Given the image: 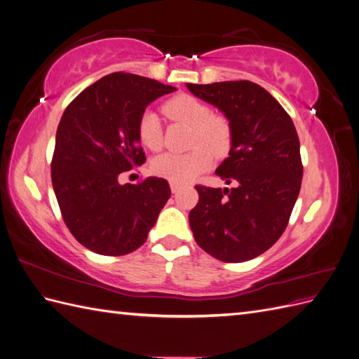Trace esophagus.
<instances>
[{"label": "esophagus", "mask_w": 359, "mask_h": 359, "mask_svg": "<svg viewBox=\"0 0 359 359\" xmlns=\"http://www.w3.org/2000/svg\"><path fill=\"white\" fill-rule=\"evenodd\" d=\"M182 186L180 182H175V181H170V190H172V193H177L180 189H181Z\"/></svg>", "instance_id": "34e87169"}]
</instances>
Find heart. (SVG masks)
<instances>
[{
  "mask_svg": "<svg viewBox=\"0 0 359 359\" xmlns=\"http://www.w3.org/2000/svg\"><path fill=\"white\" fill-rule=\"evenodd\" d=\"M163 112L172 121L191 127L193 151L187 154H161L151 163L157 177L175 182H189L211 165V155L223 157L231 149L232 127L227 118L211 114L205 104L190 94L172 97L163 104ZM137 137L145 148L157 151L161 147V126L158 116L147 111L137 121Z\"/></svg>",
  "mask_w": 359,
  "mask_h": 359,
  "instance_id": "1",
  "label": "heart"
}]
</instances>
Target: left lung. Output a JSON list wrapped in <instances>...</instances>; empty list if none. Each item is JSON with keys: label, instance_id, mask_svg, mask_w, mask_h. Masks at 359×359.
<instances>
[{"label": "left lung", "instance_id": "obj_1", "mask_svg": "<svg viewBox=\"0 0 359 359\" xmlns=\"http://www.w3.org/2000/svg\"><path fill=\"white\" fill-rule=\"evenodd\" d=\"M222 111L232 127L229 157L215 173L233 189L196 186L189 214L196 243L223 262H244L273 247L298 199L302 163L290 116L273 95L250 81L187 83Z\"/></svg>", "mask_w": 359, "mask_h": 359}]
</instances>
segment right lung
<instances>
[{
    "instance_id": "add662e5",
    "label": "right lung",
    "mask_w": 359,
    "mask_h": 359,
    "mask_svg": "<svg viewBox=\"0 0 359 359\" xmlns=\"http://www.w3.org/2000/svg\"><path fill=\"white\" fill-rule=\"evenodd\" d=\"M175 86L116 72L85 88L64 111L50 163L53 191L64 223L83 247L123 256L147 241L170 198L166 180L119 184L145 163L137 121L149 103Z\"/></svg>"
}]
</instances>
